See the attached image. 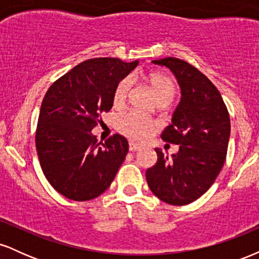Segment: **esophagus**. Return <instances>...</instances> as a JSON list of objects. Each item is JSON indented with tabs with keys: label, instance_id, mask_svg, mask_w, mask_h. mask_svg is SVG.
<instances>
[{
	"label": "esophagus",
	"instance_id": "1",
	"mask_svg": "<svg viewBox=\"0 0 259 259\" xmlns=\"http://www.w3.org/2000/svg\"><path fill=\"white\" fill-rule=\"evenodd\" d=\"M140 148H141V147H140L139 145L134 144V142H129V150L130 151H139Z\"/></svg>",
	"mask_w": 259,
	"mask_h": 259
}]
</instances>
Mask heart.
Wrapping results in <instances>:
<instances>
[{"label": "heart", "instance_id": "obj_1", "mask_svg": "<svg viewBox=\"0 0 259 259\" xmlns=\"http://www.w3.org/2000/svg\"><path fill=\"white\" fill-rule=\"evenodd\" d=\"M150 85L151 90L158 101H171L177 94V85L174 80L168 74L162 72H151L145 76ZM133 80L130 76H125L119 80L113 91L112 102L115 108H121L125 105L130 90H132ZM117 130L132 141L142 142L152 134L154 124L146 115L140 114L138 112H127L120 115L117 119Z\"/></svg>", "mask_w": 259, "mask_h": 259}]
</instances>
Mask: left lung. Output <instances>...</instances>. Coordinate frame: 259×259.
I'll return each instance as SVG.
<instances>
[{"label":"left lung","instance_id":"left-lung-1","mask_svg":"<svg viewBox=\"0 0 259 259\" xmlns=\"http://www.w3.org/2000/svg\"><path fill=\"white\" fill-rule=\"evenodd\" d=\"M153 63L168 67L181 88L173 123L160 135L165 142L179 145V152L168 159L156 148L157 163L146 170V180L159 200L184 206L200 198L221 173L227 158L230 117L218 89L194 65L174 57Z\"/></svg>","mask_w":259,"mask_h":259}]
</instances>
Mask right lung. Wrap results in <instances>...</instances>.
Returning <instances> with one entry per match:
<instances>
[{"label":"right lung","mask_w":259,"mask_h":259,"mask_svg":"<svg viewBox=\"0 0 259 259\" xmlns=\"http://www.w3.org/2000/svg\"><path fill=\"white\" fill-rule=\"evenodd\" d=\"M138 61L92 58L50 86L41 103L35 144L41 169L56 191L89 201L106 191L125 159L129 144L115 134L97 141L91 130L112 108L115 85Z\"/></svg>","instance_id":"add662e5"}]
</instances>
